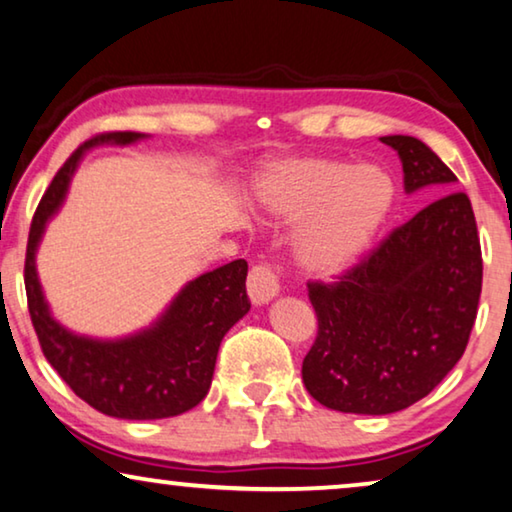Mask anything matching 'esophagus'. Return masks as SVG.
Masks as SVG:
<instances>
[{
    "label": "esophagus",
    "instance_id": "esophagus-1",
    "mask_svg": "<svg viewBox=\"0 0 512 512\" xmlns=\"http://www.w3.org/2000/svg\"><path fill=\"white\" fill-rule=\"evenodd\" d=\"M247 291L254 305H263L279 293V279L268 263H258L249 270Z\"/></svg>",
    "mask_w": 512,
    "mask_h": 512
}]
</instances>
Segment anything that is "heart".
Wrapping results in <instances>:
<instances>
[{
  "label": "heart",
  "mask_w": 512,
  "mask_h": 512,
  "mask_svg": "<svg viewBox=\"0 0 512 512\" xmlns=\"http://www.w3.org/2000/svg\"><path fill=\"white\" fill-rule=\"evenodd\" d=\"M261 196L291 224L311 217L295 240V256L309 272L335 274L358 261L374 240L392 205V184L374 166L298 159L265 170Z\"/></svg>",
  "instance_id": "heart-1"
}]
</instances>
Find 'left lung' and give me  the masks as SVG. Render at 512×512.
<instances>
[{
  "mask_svg": "<svg viewBox=\"0 0 512 512\" xmlns=\"http://www.w3.org/2000/svg\"><path fill=\"white\" fill-rule=\"evenodd\" d=\"M406 191L457 182L422 140L383 136ZM318 332L302 381L318 404L385 416L427 397L462 358L483 291L469 196L453 191L390 231L335 281H307Z\"/></svg>",
  "mask_w": 512,
  "mask_h": 512,
  "instance_id": "obj_1",
  "label": "left lung"
}]
</instances>
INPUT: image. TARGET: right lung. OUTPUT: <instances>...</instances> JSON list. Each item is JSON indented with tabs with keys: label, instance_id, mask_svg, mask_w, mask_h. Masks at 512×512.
<instances>
[{
	"label": "right lung",
	"instance_id": "obj_1",
	"mask_svg": "<svg viewBox=\"0 0 512 512\" xmlns=\"http://www.w3.org/2000/svg\"><path fill=\"white\" fill-rule=\"evenodd\" d=\"M138 138L145 133H99L57 170L29 226L25 291L43 355L83 402L113 418L159 420L194 409L210 390L221 339L251 307L247 261L238 258L189 281L154 328L120 342L71 335L53 321L34 265L36 244L46 221L62 205L83 152L92 145H129Z\"/></svg>",
	"mask_w": 512,
	"mask_h": 512
}]
</instances>
